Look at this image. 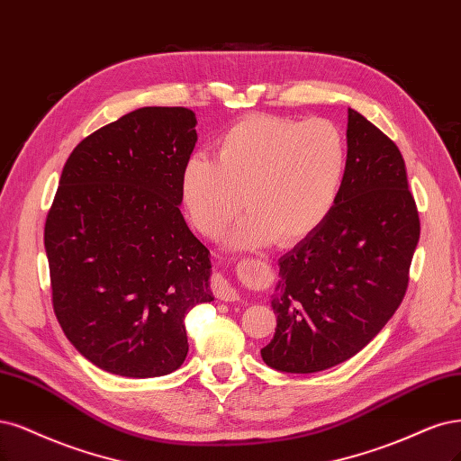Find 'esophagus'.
<instances>
[{
  "label": "esophagus",
  "mask_w": 461,
  "mask_h": 461,
  "mask_svg": "<svg viewBox=\"0 0 461 461\" xmlns=\"http://www.w3.org/2000/svg\"><path fill=\"white\" fill-rule=\"evenodd\" d=\"M212 290L213 294L221 299V301H236L238 299V292L234 285L225 278V276H215L212 280Z\"/></svg>",
  "instance_id": "obj_1"
}]
</instances>
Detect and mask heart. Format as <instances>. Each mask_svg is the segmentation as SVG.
I'll use <instances>...</instances> for the list:
<instances>
[{
    "label": "heart",
    "instance_id": "heart-1",
    "mask_svg": "<svg viewBox=\"0 0 461 461\" xmlns=\"http://www.w3.org/2000/svg\"><path fill=\"white\" fill-rule=\"evenodd\" d=\"M347 142L324 118L299 122L249 116L219 137L213 160L190 158L183 202L194 227L215 236L242 210L249 215L232 236L238 246L297 240L319 227L345 177Z\"/></svg>",
    "mask_w": 461,
    "mask_h": 461
}]
</instances>
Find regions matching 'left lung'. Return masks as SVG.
Masks as SVG:
<instances>
[{
	"mask_svg": "<svg viewBox=\"0 0 461 461\" xmlns=\"http://www.w3.org/2000/svg\"><path fill=\"white\" fill-rule=\"evenodd\" d=\"M420 215L399 147L348 108L347 167L322 223L280 258L267 366L328 370L355 357L402 303Z\"/></svg>",
	"mask_w": 461,
	"mask_h": 461,
	"instance_id": "left-lung-1",
	"label": "left lung"
}]
</instances>
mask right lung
<instances>
[{"instance_id":"add662e5","label":"right lung","mask_w":461,"mask_h":461,"mask_svg":"<svg viewBox=\"0 0 461 461\" xmlns=\"http://www.w3.org/2000/svg\"><path fill=\"white\" fill-rule=\"evenodd\" d=\"M194 125L183 106L139 108L86 137L62 169L43 234L53 311L104 372H176L186 312L213 301L210 249L179 210Z\"/></svg>"}]
</instances>
